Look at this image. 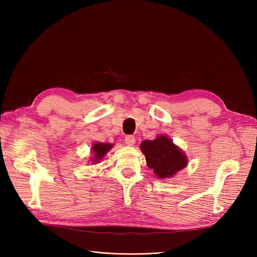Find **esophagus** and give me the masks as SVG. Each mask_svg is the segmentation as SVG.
<instances>
[{
    "label": "esophagus",
    "instance_id": "34e87169",
    "mask_svg": "<svg viewBox=\"0 0 257 257\" xmlns=\"http://www.w3.org/2000/svg\"><path fill=\"white\" fill-rule=\"evenodd\" d=\"M124 141H125V144L127 146H134L136 143V138L133 135H127L125 136V139H124Z\"/></svg>",
    "mask_w": 257,
    "mask_h": 257
}]
</instances>
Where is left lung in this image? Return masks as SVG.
<instances>
[{"instance_id":"8db88e82","label":"left lung","mask_w":257,"mask_h":257,"mask_svg":"<svg viewBox=\"0 0 257 257\" xmlns=\"http://www.w3.org/2000/svg\"><path fill=\"white\" fill-rule=\"evenodd\" d=\"M141 149L148 167L153 169L159 179L172 178L188 165L186 155L165 135H160L154 141H144Z\"/></svg>"}]
</instances>
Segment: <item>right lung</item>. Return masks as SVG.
<instances>
[{
    "label": "right lung",
    "mask_w": 257,
    "mask_h": 257,
    "mask_svg": "<svg viewBox=\"0 0 257 257\" xmlns=\"http://www.w3.org/2000/svg\"><path fill=\"white\" fill-rule=\"evenodd\" d=\"M113 146L111 144L106 143H95L92 146V152H93V159L91 160L92 163H96L102 160L106 153L109 151Z\"/></svg>",
    "instance_id": "obj_1"
}]
</instances>
